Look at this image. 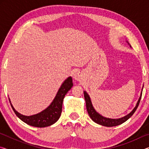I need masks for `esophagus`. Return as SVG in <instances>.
Wrapping results in <instances>:
<instances>
[{
    "mask_svg": "<svg viewBox=\"0 0 149 149\" xmlns=\"http://www.w3.org/2000/svg\"><path fill=\"white\" fill-rule=\"evenodd\" d=\"M74 78L77 81H81L83 79V74L80 72H75L74 75Z\"/></svg>",
    "mask_w": 149,
    "mask_h": 149,
    "instance_id": "34e87169",
    "label": "esophagus"
}]
</instances>
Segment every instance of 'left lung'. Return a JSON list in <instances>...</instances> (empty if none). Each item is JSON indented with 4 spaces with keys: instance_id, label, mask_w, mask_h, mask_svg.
<instances>
[{
    "instance_id": "8db88e82",
    "label": "left lung",
    "mask_w": 149,
    "mask_h": 149,
    "mask_svg": "<svg viewBox=\"0 0 149 149\" xmlns=\"http://www.w3.org/2000/svg\"><path fill=\"white\" fill-rule=\"evenodd\" d=\"M127 43L130 45V47L131 45H130L129 42L127 41ZM143 86L142 88V90H141V93L139 97V99L138 101L136 104V106L135 108L132 110V112L129 114H127L125 116L122 117L120 118H116V119H112V118H106L104 117L101 114H100L99 112H97V111L95 110V109L93 107L91 100V98L89 97V95H88V93L84 91V97H85V102H86V107H87V110L88 114H89L90 118H91V120L93 121V122L98 123V124L101 125L103 126H106V127H113V126H117L119 125L122 123H124L126 122L129 118L132 116V115L134 114V112L137 110V108L138 107L139 104L140 100L141 99V96H142V91H143Z\"/></svg>"
}]
</instances>
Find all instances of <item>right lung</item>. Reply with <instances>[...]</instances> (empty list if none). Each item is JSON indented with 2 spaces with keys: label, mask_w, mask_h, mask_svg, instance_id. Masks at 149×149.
Wrapping results in <instances>:
<instances>
[{
  "label": "right lung",
  "mask_w": 149,
  "mask_h": 149,
  "mask_svg": "<svg viewBox=\"0 0 149 149\" xmlns=\"http://www.w3.org/2000/svg\"><path fill=\"white\" fill-rule=\"evenodd\" d=\"M73 85L74 84H73L72 78L71 76L65 79L59 88L54 99L50 103V104L45 110L36 114L31 116L21 114L15 110L13 105L12 104L10 98L9 100L14 113L24 122L29 125L33 126V127H48V126L54 124L58 120L62 112L63 100H64L65 95L67 94L68 91L71 89Z\"/></svg>",
  "instance_id": "right-lung-1"
}]
</instances>
